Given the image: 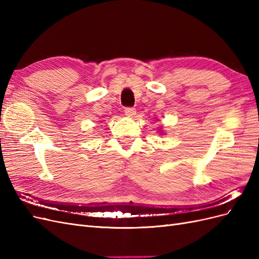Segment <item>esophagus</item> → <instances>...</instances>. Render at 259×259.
<instances>
[{
  "mask_svg": "<svg viewBox=\"0 0 259 259\" xmlns=\"http://www.w3.org/2000/svg\"><path fill=\"white\" fill-rule=\"evenodd\" d=\"M136 114V109L135 108H127L125 109V115L127 117H133Z\"/></svg>",
  "mask_w": 259,
  "mask_h": 259,
  "instance_id": "obj_1",
  "label": "esophagus"
}]
</instances>
